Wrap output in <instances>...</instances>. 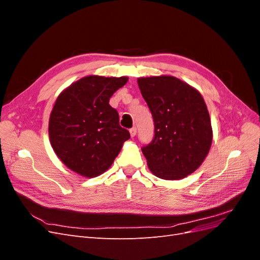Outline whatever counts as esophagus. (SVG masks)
<instances>
[{"label":"esophagus","instance_id":"obj_1","mask_svg":"<svg viewBox=\"0 0 260 260\" xmlns=\"http://www.w3.org/2000/svg\"><path fill=\"white\" fill-rule=\"evenodd\" d=\"M137 135V128L136 127H133V128H131L130 129V136L133 138Z\"/></svg>","mask_w":260,"mask_h":260}]
</instances>
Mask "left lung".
Instances as JSON below:
<instances>
[{"instance_id": "obj_1", "label": "left lung", "mask_w": 260, "mask_h": 260, "mask_svg": "<svg viewBox=\"0 0 260 260\" xmlns=\"http://www.w3.org/2000/svg\"><path fill=\"white\" fill-rule=\"evenodd\" d=\"M138 84L155 125L153 141L142 147L149 170L165 180L185 178L201 166L211 145L205 101L172 76L139 78Z\"/></svg>"}]
</instances>
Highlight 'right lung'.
I'll return each mask as SVG.
<instances>
[{
	"mask_svg": "<svg viewBox=\"0 0 260 260\" xmlns=\"http://www.w3.org/2000/svg\"><path fill=\"white\" fill-rule=\"evenodd\" d=\"M127 77L88 76L62 91L52 109L49 136L58 158L70 170L93 178L105 172L130 139L109 105Z\"/></svg>",
	"mask_w": 260,
	"mask_h": 260,
	"instance_id": "add662e5",
	"label": "right lung"
}]
</instances>
